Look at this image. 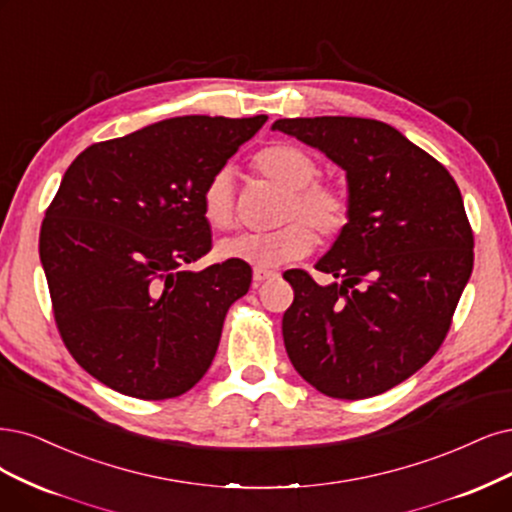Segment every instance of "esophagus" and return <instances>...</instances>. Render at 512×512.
Wrapping results in <instances>:
<instances>
[{
	"mask_svg": "<svg viewBox=\"0 0 512 512\" xmlns=\"http://www.w3.org/2000/svg\"><path fill=\"white\" fill-rule=\"evenodd\" d=\"M276 276H278V272L263 270V268H255V270H253V285H255V287H259L261 282L272 280V278H276Z\"/></svg>",
	"mask_w": 512,
	"mask_h": 512,
	"instance_id": "obj_1",
	"label": "esophagus"
}]
</instances>
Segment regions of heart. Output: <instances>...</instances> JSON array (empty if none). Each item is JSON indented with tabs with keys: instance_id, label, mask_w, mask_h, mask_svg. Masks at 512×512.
<instances>
[{
	"instance_id": "1",
	"label": "heart",
	"mask_w": 512,
	"mask_h": 512,
	"mask_svg": "<svg viewBox=\"0 0 512 512\" xmlns=\"http://www.w3.org/2000/svg\"><path fill=\"white\" fill-rule=\"evenodd\" d=\"M255 170L289 192L282 206V221L289 223L272 232H242L223 238L217 244L219 257L244 261L263 270L278 268L287 261L306 257L314 249L313 226L325 240L339 238L350 227L354 215L350 194L339 185L316 181L320 166L306 149L287 143L261 149L255 156ZM200 202L202 215L213 230H227L234 225L230 170L221 168L206 181ZM308 222L313 225L311 228Z\"/></svg>"
}]
</instances>
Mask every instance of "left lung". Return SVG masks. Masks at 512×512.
Wrapping results in <instances>:
<instances>
[{"label":"left lung","instance_id":"8db88e82","mask_svg":"<svg viewBox=\"0 0 512 512\" xmlns=\"http://www.w3.org/2000/svg\"><path fill=\"white\" fill-rule=\"evenodd\" d=\"M346 170L354 215L316 270H287L295 299L282 337L318 392L358 401L422 369L443 344L472 272L475 238L447 173L390 124L323 116L276 120Z\"/></svg>","mask_w":512,"mask_h":512}]
</instances>
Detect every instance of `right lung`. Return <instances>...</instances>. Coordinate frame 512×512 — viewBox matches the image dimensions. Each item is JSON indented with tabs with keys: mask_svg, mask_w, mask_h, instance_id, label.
<instances>
[{
	"mask_svg": "<svg viewBox=\"0 0 512 512\" xmlns=\"http://www.w3.org/2000/svg\"><path fill=\"white\" fill-rule=\"evenodd\" d=\"M268 116H183L94 143L46 208L40 259L78 365L111 390L164 401L211 367L244 261L185 270L211 251L202 189Z\"/></svg>",
	"mask_w": 512,
	"mask_h": 512,
	"instance_id": "add662e5",
	"label": "right lung"
}]
</instances>
